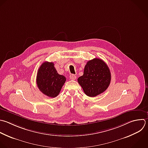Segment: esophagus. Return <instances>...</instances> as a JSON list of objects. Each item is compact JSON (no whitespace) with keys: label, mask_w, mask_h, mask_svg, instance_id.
<instances>
[{"label":"esophagus","mask_w":148,"mask_h":148,"mask_svg":"<svg viewBox=\"0 0 148 148\" xmlns=\"http://www.w3.org/2000/svg\"><path fill=\"white\" fill-rule=\"evenodd\" d=\"M69 77H70V79H71V80H75L76 79V76H75V75H71L70 76H69Z\"/></svg>","instance_id":"34e87169"}]
</instances>
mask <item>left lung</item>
<instances>
[{
	"instance_id": "1",
	"label": "left lung",
	"mask_w": 148,
	"mask_h": 148,
	"mask_svg": "<svg viewBox=\"0 0 148 148\" xmlns=\"http://www.w3.org/2000/svg\"><path fill=\"white\" fill-rule=\"evenodd\" d=\"M110 80V72L106 64L95 58L87 62L83 76L77 81L87 96L94 97L108 88Z\"/></svg>"
}]
</instances>
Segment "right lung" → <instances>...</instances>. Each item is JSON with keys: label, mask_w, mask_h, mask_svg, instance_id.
Returning <instances> with one entry per match:
<instances>
[{"label": "right lung", "mask_w": 148, "mask_h": 148, "mask_svg": "<svg viewBox=\"0 0 148 148\" xmlns=\"http://www.w3.org/2000/svg\"><path fill=\"white\" fill-rule=\"evenodd\" d=\"M65 81V77L57 73L53 62L46 61L38 69L36 84L40 91L49 97H57Z\"/></svg>", "instance_id": "1"}]
</instances>
